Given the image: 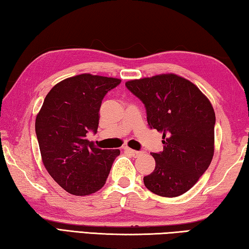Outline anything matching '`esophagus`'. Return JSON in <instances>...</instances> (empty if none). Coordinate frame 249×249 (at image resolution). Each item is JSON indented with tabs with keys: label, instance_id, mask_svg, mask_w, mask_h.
<instances>
[{
	"label": "esophagus",
	"instance_id": "34e87169",
	"mask_svg": "<svg viewBox=\"0 0 249 249\" xmlns=\"http://www.w3.org/2000/svg\"><path fill=\"white\" fill-rule=\"evenodd\" d=\"M124 150L126 151V153H129L132 156H134V157H136V156H138L140 154H142L141 151H137V150H134L132 148H129V147H124Z\"/></svg>",
	"mask_w": 249,
	"mask_h": 249
}]
</instances>
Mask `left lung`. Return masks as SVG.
Returning <instances> with one entry per match:
<instances>
[{
  "mask_svg": "<svg viewBox=\"0 0 249 249\" xmlns=\"http://www.w3.org/2000/svg\"><path fill=\"white\" fill-rule=\"evenodd\" d=\"M125 86L145 104L150 128L162 133L163 150L151 154L156 166L144 177L146 188L160 196L183 195L212 161V104L196 84L174 73L130 80Z\"/></svg>",
  "mask_w": 249,
  "mask_h": 249,
  "instance_id": "left-lung-1",
  "label": "left lung"
}]
</instances>
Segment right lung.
Returning a JSON list of instances; mask_svg holds the SVG:
<instances>
[{
	"label": "right lung",
	"instance_id": "obj_1",
	"mask_svg": "<svg viewBox=\"0 0 249 249\" xmlns=\"http://www.w3.org/2000/svg\"><path fill=\"white\" fill-rule=\"evenodd\" d=\"M120 79L82 73L57 83L46 95L35 129L43 163L52 178L73 196L99 191L120 149H101L87 140L96 133L102 100Z\"/></svg>",
	"mask_w": 249,
	"mask_h": 249
}]
</instances>
